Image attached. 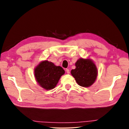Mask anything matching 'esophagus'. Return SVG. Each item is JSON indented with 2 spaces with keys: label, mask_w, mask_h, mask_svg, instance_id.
Returning a JSON list of instances; mask_svg holds the SVG:
<instances>
[{
  "label": "esophagus",
  "mask_w": 129,
  "mask_h": 129,
  "mask_svg": "<svg viewBox=\"0 0 129 129\" xmlns=\"http://www.w3.org/2000/svg\"><path fill=\"white\" fill-rule=\"evenodd\" d=\"M65 71H66V72H67V74H69V73H70V70H69V69H67L66 70H65Z\"/></svg>",
  "instance_id": "34e87169"
}]
</instances>
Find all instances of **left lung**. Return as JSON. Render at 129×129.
<instances>
[{
  "label": "left lung",
  "instance_id": "1",
  "mask_svg": "<svg viewBox=\"0 0 129 129\" xmlns=\"http://www.w3.org/2000/svg\"><path fill=\"white\" fill-rule=\"evenodd\" d=\"M75 67L71 74L78 85L85 87L92 85L98 76L97 68L92 60L80 58L75 62Z\"/></svg>",
  "mask_w": 129,
  "mask_h": 129
}]
</instances>
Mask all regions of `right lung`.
<instances>
[{
  "mask_svg": "<svg viewBox=\"0 0 129 129\" xmlns=\"http://www.w3.org/2000/svg\"><path fill=\"white\" fill-rule=\"evenodd\" d=\"M65 71L60 66L48 60L40 62L34 69V75L39 85L45 90H51L56 86Z\"/></svg>",
  "mask_w": 129,
  "mask_h": 129,
  "instance_id": "1",
  "label": "right lung"
}]
</instances>
